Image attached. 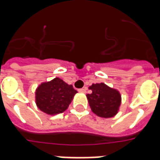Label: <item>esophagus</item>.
<instances>
[{"label":"esophagus","mask_w":160,"mask_h":160,"mask_svg":"<svg viewBox=\"0 0 160 160\" xmlns=\"http://www.w3.org/2000/svg\"><path fill=\"white\" fill-rule=\"evenodd\" d=\"M78 91H80V92H82V93H85L86 91V88H81V89H79Z\"/></svg>","instance_id":"34e87169"}]
</instances>
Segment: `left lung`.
I'll use <instances>...</instances> for the list:
<instances>
[{"mask_svg":"<svg viewBox=\"0 0 160 160\" xmlns=\"http://www.w3.org/2000/svg\"><path fill=\"white\" fill-rule=\"evenodd\" d=\"M90 90L92 93L88 94L87 99L91 110L95 114L102 118H110L117 114L121 102V96L118 90L104 83L93 84Z\"/></svg>","mask_w":160,"mask_h":160,"instance_id":"obj_1","label":"left lung"}]
</instances>
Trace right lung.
I'll use <instances>...</instances> for the list:
<instances>
[{"label": "right lung", "instance_id": "obj_1", "mask_svg": "<svg viewBox=\"0 0 160 160\" xmlns=\"http://www.w3.org/2000/svg\"><path fill=\"white\" fill-rule=\"evenodd\" d=\"M77 91L60 78L42 83L36 90V102L38 108L48 114H60L67 109Z\"/></svg>", "mask_w": 160, "mask_h": 160}]
</instances>
